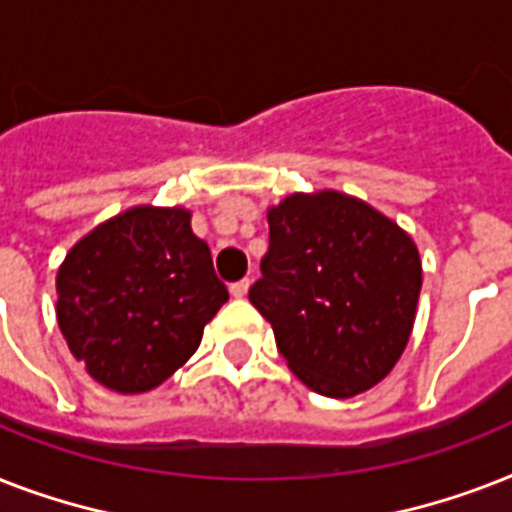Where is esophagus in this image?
<instances>
[{
  "label": "esophagus",
  "instance_id": "1",
  "mask_svg": "<svg viewBox=\"0 0 512 512\" xmlns=\"http://www.w3.org/2000/svg\"><path fill=\"white\" fill-rule=\"evenodd\" d=\"M249 287H252V281L249 279H241V281H236V284H231V295L233 297H247V292H249Z\"/></svg>",
  "mask_w": 512,
  "mask_h": 512
}]
</instances>
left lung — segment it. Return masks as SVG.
Segmentation results:
<instances>
[{"mask_svg": "<svg viewBox=\"0 0 512 512\" xmlns=\"http://www.w3.org/2000/svg\"><path fill=\"white\" fill-rule=\"evenodd\" d=\"M271 247L249 303L311 390L353 398L390 374L412 335L422 260L412 236L340 191L268 207Z\"/></svg>", "mask_w": 512, "mask_h": 512, "instance_id": "left-lung-1", "label": "left lung"}]
</instances>
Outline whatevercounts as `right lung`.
Returning <instances> with one entry per match:
<instances>
[{
  "label": "right lung",
  "mask_w": 512,
  "mask_h": 512,
  "mask_svg": "<svg viewBox=\"0 0 512 512\" xmlns=\"http://www.w3.org/2000/svg\"><path fill=\"white\" fill-rule=\"evenodd\" d=\"M55 316L76 361L103 388H159L199 348L228 300L207 241L183 207L138 204L68 249L55 279Z\"/></svg>",
  "instance_id": "add662e5"
}]
</instances>
